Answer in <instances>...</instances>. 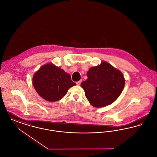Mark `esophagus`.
I'll use <instances>...</instances> for the list:
<instances>
[{
  "mask_svg": "<svg viewBox=\"0 0 157 157\" xmlns=\"http://www.w3.org/2000/svg\"><path fill=\"white\" fill-rule=\"evenodd\" d=\"M82 80H80L79 81H78V82H76V85H81V83L82 82Z\"/></svg>",
  "mask_w": 157,
  "mask_h": 157,
  "instance_id": "1",
  "label": "esophagus"
}]
</instances>
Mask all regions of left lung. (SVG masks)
Segmentation results:
<instances>
[{"label":"left lung","instance_id":"1","mask_svg":"<svg viewBox=\"0 0 157 157\" xmlns=\"http://www.w3.org/2000/svg\"><path fill=\"white\" fill-rule=\"evenodd\" d=\"M87 76L88 79L81 85L90 104L97 108L112 104L120 97L125 86L122 73L105 61L90 67Z\"/></svg>","mask_w":157,"mask_h":157}]
</instances>
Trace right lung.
I'll return each instance as SVG.
<instances>
[{"label": "right lung", "mask_w": 157, "mask_h": 157, "mask_svg": "<svg viewBox=\"0 0 157 157\" xmlns=\"http://www.w3.org/2000/svg\"><path fill=\"white\" fill-rule=\"evenodd\" d=\"M32 82L37 94L50 102L59 101L76 85L71 75L51 63L40 67L33 75Z\"/></svg>", "instance_id": "1"}]
</instances>
